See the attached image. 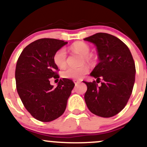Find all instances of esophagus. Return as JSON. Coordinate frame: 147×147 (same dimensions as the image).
<instances>
[{
	"label": "esophagus",
	"instance_id": "esophagus-1",
	"mask_svg": "<svg viewBox=\"0 0 147 147\" xmlns=\"http://www.w3.org/2000/svg\"><path fill=\"white\" fill-rule=\"evenodd\" d=\"M73 82H74V83H75V85H77V84H79V83H80V82H81L80 81L77 80V79H74Z\"/></svg>",
	"mask_w": 147,
	"mask_h": 147
}]
</instances>
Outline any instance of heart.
Returning a JSON list of instances; mask_svg holds the SVG:
<instances>
[{"mask_svg": "<svg viewBox=\"0 0 147 147\" xmlns=\"http://www.w3.org/2000/svg\"><path fill=\"white\" fill-rule=\"evenodd\" d=\"M70 49L72 51L78 52L82 55V63H84L85 61L90 62L92 59V57L88 55L90 52V48L86 43L84 42H76L71 45ZM66 51L65 48H61L57 50L53 56V61L58 68H63L66 65ZM88 72V67L86 65H82L77 68L70 67L63 72L62 77L65 79H82L84 75L87 74Z\"/></svg>", "mask_w": 147, "mask_h": 147, "instance_id": "obj_1", "label": "heart"}]
</instances>
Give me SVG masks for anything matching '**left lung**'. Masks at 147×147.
I'll list each match as a JSON object with an SVG mask.
<instances>
[{
	"mask_svg": "<svg viewBox=\"0 0 147 147\" xmlns=\"http://www.w3.org/2000/svg\"><path fill=\"white\" fill-rule=\"evenodd\" d=\"M97 47L99 63L90 73L102 79L98 86L95 81L84 82L87 86L84 95L91 113L102 117H111L125 107L135 83L136 65L129 48L117 37L107 33H97L84 38Z\"/></svg>",
	"mask_w": 147,
	"mask_h": 147,
	"instance_id": "8db88e82",
	"label": "left lung"
}]
</instances>
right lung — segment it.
<instances>
[{
    "label": "right lung",
    "instance_id": "obj_1",
    "mask_svg": "<svg viewBox=\"0 0 147 147\" xmlns=\"http://www.w3.org/2000/svg\"><path fill=\"white\" fill-rule=\"evenodd\" d=\"M67 43L55 38L38 39L23 49L16 63L18 95L27 111L41 122H51L63 113L75 86L72 80L65 78L60 79L56 88L50 83L52 77H59L54 55Z\"/></svg>",
    "mask_w": 147,
    "mask_h": 147
}]
</instances>
